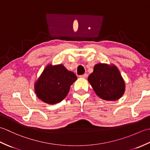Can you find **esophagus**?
Here are the masks:
<instances>
[{"mask_svg":"<svg viewBox=\"0 0 150 150\" xmlns=\"http://www.w3.org/2000/svg\"><path fill=\"white\" fill-rule=\"evenodd\" d=\"M88 77V75L87 73H84V74H83V75H80V77L83 78V79H86Z\"/></svg>","mask_w":150,"mask_h":150,"instance_id":"1","label":"esophagus"}]
</instances>
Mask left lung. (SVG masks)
I'll list each match as a JSON object with an SVG mask.
<instances>
[{"instance_id":"8db88e82","label":"left lung","mask_w":150,"mask_h":150,"mask_svg":"<svg viewBox=\"0 0 150 150\" xmlns=\"http://www.w3.org/2000/svg\"><path fill=\"white\" fill-rule=\"evenodd\" d=\"M88 81L98 96L106 100H118L125 90L123 79L115 66L96 64L93 72L89 75Z\"/></svg>"}]
</instances>
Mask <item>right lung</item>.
I'll return each instance as SVG.
<instances>
[{"mask_svg":"<svg viewBox=\"0 0 150 150\" xmlns=\"http://www.w3.org/2000/svg\"><path fill=\"white\" fill-rule=\"evenodd\" d=\"M77 76L62 64L49 65L44 69L35 85V93L41 100L49 104L60 103L68 95Z\"/></svg>","mask_w":150,"mask_h":150,"instance_id":"right-lung-1","label":"right lung"}]
</instances>
